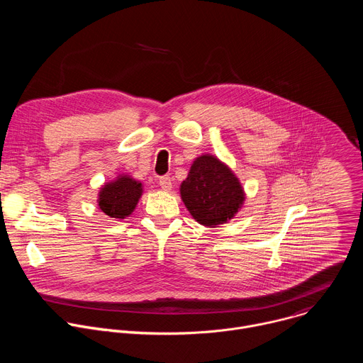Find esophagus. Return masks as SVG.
<instances>
[{"label": "esophagus", "instance_id": "obj_1", "mask_svg": "<svg viewBox=\"0 0 363 363\" xmlns=\"http://www.w3.org/2000/svg\"><path fill=\"white\" fill-rule=\"evenodd\" d=\"M160 185L162 189L165 191H169L172 188V178L169 175H164L160 178Z\"/></svg>", "mask_w": 363, "mask_h": 363}]
</instances>
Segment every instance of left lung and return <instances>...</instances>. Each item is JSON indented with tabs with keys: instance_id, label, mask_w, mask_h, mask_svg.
I'll return each instance as SVG.
<instances>
[{
	"instance_id": "obj_1",
	"label": "left lung",
	"mask_w": 363,
	"mask_h": 363,
	"mask_svg": "<svg viewBox=\"0 0 363 363\" xmlns=\"http://www.w3.org/2000/svg\"><path fill=\"white\" fill-rule=\"evenodd\" d=\"M179 191L189 214L205 227L231 220L245 199L234 172L208 153L194 161Z\"/></svg>"
}]
</instances>
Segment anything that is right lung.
I'll use <instances>...</instances> for the list:
<instances>
[{
  "label": "right lung",
  "mask_w": 363,
  "mask_h": 363,
  "mask_svg": "<svg viewBox=\"0 0 363 363\" xmlns=\"http://www.w3.org/2000/svg\"><path fill=\"white\" fill-rule=\"evenodd\" d=\"M142 184L129 175H119L100 188L99 208L111 218L129 217L142 195Z\"/></svg>",
  "instance_id": "obj_1"
}]
</instances>
